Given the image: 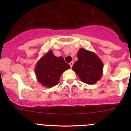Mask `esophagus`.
<instances>
[{
    "mask_svg": "<svg viewBox=\"0 0 131 131\" xmlns=\"http://www.w3.org/2000/svg\"><path fill=\"white\" fill-rule=\"evenodd\" d=\"M70 65L71 68H72V67H73V62L72 61V62H71V63H70Z\"/></svg>",
    "mask_w": 131,
    "mask_h": 131,
    "instance_id": "obj_1",
    "label": "esophagus"
}]
</instances>
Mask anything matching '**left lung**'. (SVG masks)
<instances>
[{
    "instance_id": "8db88e82",
    "label": "left lung",
    "mask_w": 131,
    "mask_h": 131,
    "mask_svg": "<svg viewBox=\"0 0 131 131\" xmlns=\"http://www.w3.org/2000/svg\"><path fill=\"white\" fill-rule=\"evenodd\" d=\"M78 60L72 69L83 82L94 84L103 75V63L94 52L80 48L77 54Z\"/></svg>"
}]
</instances>
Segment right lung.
Masks as SVG:
<instances>
[{"label": "right lung", "mask_w": 131, "mask_h": 131, "mask_svg": "<svg viewBox=\"0 0 131 131\" xmlns=\"http://www.w3.org/2000/svg\"><path fill=\"white\" fill-rule=\"evenodd\" d=\"M70 68V66L64 61V58L54 56L51 50L39 59L35 72L41 85L51 88L58 84L62 73Z\"/></svg>", "instance_id": "right-lung-1"}]
</instances>
